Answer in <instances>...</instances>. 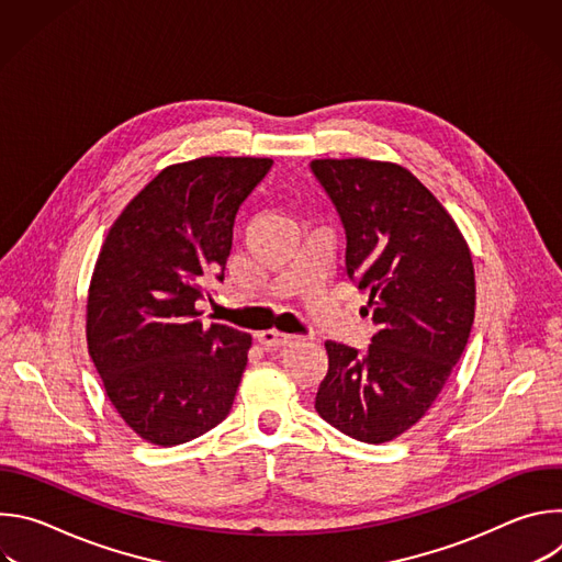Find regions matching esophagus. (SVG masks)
<instances>
[{"label": "esophagus", "instance_id": "1", "mask_svg": "<svg viewBox=\"0 0 562 562\" xmlns=\"http://www.w3.org/2000/svg\"><path fill=\"white\" fill-rule=\"evenodd\" d=\"M258 340L265 345V347H286V345H293L297 340V336H291V334H282L278 329H269V331H260L258 334Z\"/></svg>", "mask_w": 562, "mask_h": 562}]
</instances>
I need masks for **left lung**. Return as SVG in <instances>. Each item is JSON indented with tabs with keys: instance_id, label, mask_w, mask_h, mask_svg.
Returning a JSON list of instances; mask_svg holds the SVG:
<instances>
[{
	"instance_id": "obj_1",
	"label": "left lung",
	"mask_w": 562,
	"mask_h": 562,
	"mask_svg": "<svg viewBox=\"0 0 562 562\" xmlns=\"http://www.w3.org/2000/svg\"><path fill=\"white\" fill-rule=\"evenodd\" d=\"M347 233V273L369 293L378 334L367 353L327 340L329 371L315 412L342 434L380 445L412 429L460 360L475 311L464 237L405 167L313 159Z\"/></svg>"
}]
</instances>
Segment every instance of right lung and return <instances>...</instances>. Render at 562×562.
<instances>
[{"label": "right lung", "mask_w": 562, "mask_h": 562, "mask_svg": "<svg viewBox=\"0 0 562 562\" xmlns=\"http://www.w3.org/2000/svg\"><path fill=\"white\" fill-rule=\"evenodd\" d=\"M271 165H171L109 228L89 286L87 342L111 405L150 445L189 442L231 412L251 336L204 327L198 300L209 280H224L235 213Z\"/></svg>", "instance_id": "add662e5"}]
</instances>
